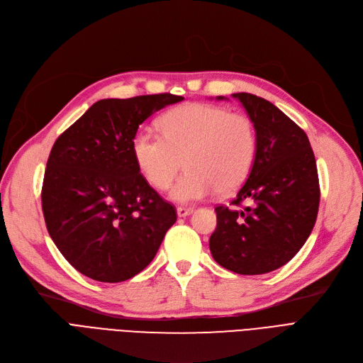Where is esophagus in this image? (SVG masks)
Returning <instances> with one entry per match:
<instances>
[{"label":"esophagus","mask_w":363,"mask_h":363,"mask_svg":"<svg viewBox=\"0 0 363 363\" xmlns=\"http://www.w3.org/2000/svg\"><path fill=\"white\" fill-rule=\"evenodd\" d=\"M177 212H178V216H179V218H185V216H188V215H191L194 211H193L191 208H178Z\"/></svg>","instance_id":"1"}]
</instances>
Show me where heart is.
I'll use <instances>...</instances> for the list:
<instances>
[{"label": "heart", "instance_id": "1", "mask_svg": "<svg viewBox=\"0 0 363 363\" xmlns=\"http://www.w3.org/2000/svg\"><path fill=\"white\" fill-rule=\"evenodd\" d=\"M258 147L254 121L224 106L186 104L166 113L162 135L139 129L132 139V154L144 178L164 190L184 166L169 197L194 203L239 188L254 164Z\"/></svg>", "mask_w": 363, "mask_h": 363}]
</instances>
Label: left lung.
Listing matches in <instances>:
<instances>
[{
    "instance_id": "1",
    "label": "left lung",
    "mask_w": 363,
    "mask_h": 363,
    "mask_svg": "<svg viewBox=\"0 0 363 363\" xmlns=\"http://www.w3.org/2000/svg\"><path fill=\"white\" fill-rule=\"evenodd\" d=\"M233 98L254 121L258 147L231 206L215 208L218 224L209 247L213 259L230 272L264 274L291 261L316 223V159L306 132L272 102L243 91ZM243 201L251 206L240 210Z\"/></svg>"
}]
</instances>
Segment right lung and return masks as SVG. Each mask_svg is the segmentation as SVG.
<instances>
[{
  "instance_id": "right-lung-1",
  "label": "right lung",
  "mask_w": 363,
  "mask_h": 363,
  "mask_svg": "<svg viewBox=\"0 0 363 363\" xmlns=\"http://www.w3.org/2000/svg\"><path fill=\"white\" fill-rule=\"evenodd\" d=\"M182 99L170 93L102 99L56 139L43 181V213L77 272L118 283L155 257L177 209L140 175L132 139L150 116Z\"/></svg>"
}]
</instances>
